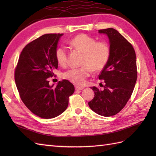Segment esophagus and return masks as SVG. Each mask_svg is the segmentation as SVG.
<instances>
[{
  "label": "esophagus",
  "instance_id": "34e87169",
  "mask_svg": "<svg viewBox=\"0 0 156 156\" xmlns=\"http://www.w3.org/2000/svg\"><path fill=\"white\" fill-rule=\"evenodd\" d=\"M75 88H76V90H83L84 88L82 87H78V86H76Z\"/></svg>",
  "mask_w": 156,
  "mask_h": 156
}]
</instances>
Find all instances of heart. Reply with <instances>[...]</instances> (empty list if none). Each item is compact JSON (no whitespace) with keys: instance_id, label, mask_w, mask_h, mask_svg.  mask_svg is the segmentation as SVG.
<instances>
[{"instance_id":"b5f03b06","label":"heart","mask_w":156,"mask_h":156,"mask_svg":"<svg viewBox=\"0 0 156 156\" xmlns=\"http://www.w3.org/2000/svg\"><path fill=\"white\" fill-rule=\"evenodd\" d=\"M76 50L84 54L80 68H72L63 74V78L76 85H84L87 78L94 72L101 71L110 58V47L106 41L97 39L87 34L75 36L69 42ZM55 57L59 65L65 66L68 62V51L64 46H59L55 51Z\"/></svg>"}]
</instances>
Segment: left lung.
Returning a JSON list of instances; mask_svg holds the SVG:
<instances>
[{"mask_svg": "<svg viewBox=\"0 0 156 156\" xmlns=\"http://www.w3.org/2000/svg\"><path fill=\"white\" fill-rule=\"evenodd\" d=\"M107 35L110 43V58L98 76L104 81L102 89L91 87L94 97L88 102L92 111L104 117L120 112L133 93L137 78L136 55L130 43L112 28L98 30Z\"/></svg>", "mask_w": 156, "mask_h": 156, "instance_id": "8db88e82", "label": "left lung"}]
</instances>
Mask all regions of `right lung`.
<instances>
[{
  "mask_svg": "<svg viewBox=\"0 0 156 156\" xmlns=\"http://www.w3.org/2000/svg\"><path fill=\"white\" fill-rule=\"evenodd\" d=\"M63 34H45L25 46L15 70V80L23 103L33 113L43 119L62 114L68 105L74 87L68 80L59 81L55 87L49 84L58 67L55 57Z\"/></svg>",
  "mask_w": 156,
  "mask_h": 156,
  "instance_id": "add662e5",
  "label": "right lung"
}]
</instances>
